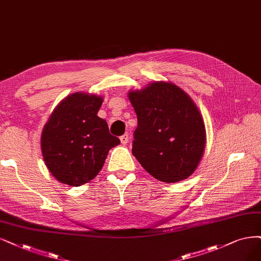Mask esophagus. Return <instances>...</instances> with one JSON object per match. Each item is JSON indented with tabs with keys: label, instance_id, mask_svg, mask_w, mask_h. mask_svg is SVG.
<instances>
[{
	"label": "esophagus",
	"instance_id": "obj_1",
	"mask_svg": "<svg viewBox=\"0 0 261 261\" xmlns=\"http://www.w3.org/2000/svg\"><path fill=\"white\" fill-rule=\"evenodd\" d=\"M120 142H121L122 145H125V144H127V143L129 142V137H128L127 133L123 134V136L120 137Z\"/></svg>",
	"mask_w": 261,
	"mask_h": 261
}]
</instances>
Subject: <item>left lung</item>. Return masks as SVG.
<instances>
[{"label": "left lung", "mask_w": 261, "mask_h": 261, "mask_svg": "<svg viewBox=\"0 0 261 261\" xmlns=\"http://www.w3.org/2000/svg\"><path fill=\"white\" fill-rule=\"evenodd\" d=\"M138 116L132 153L165 182L186 179L205 148L204 121L190 96L172 83L155 82L128 93Z\"/></svg>", "instance_id": "obj_1"}]
</instances>
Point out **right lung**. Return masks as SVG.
<instances>
[{
  "label": "right lung",
  "mask_w": 261,
  "mask_h": 261,
  "mask_svg": "<svg viewBox=\"0 0 261 261\" xmlns=\"http://www.w3.org/2000/svg\"><path fill=\"white\" fill-rule=\"evenodd\" d=\"M102 102L100 95L72 93L57 105L44 125L43 159L62 184L77 187L94 178L109 150L120 144L98 116Z\"/></svg>",
  "instance_id": "add662e5"
}]
</instances>
